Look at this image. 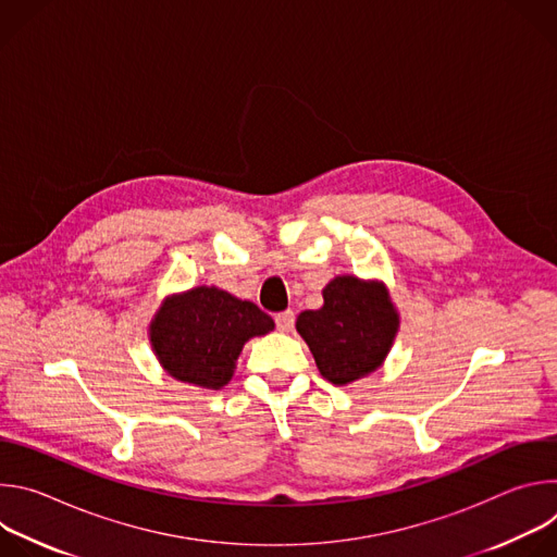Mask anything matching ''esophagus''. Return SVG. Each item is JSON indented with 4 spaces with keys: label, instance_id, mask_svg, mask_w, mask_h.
I'll use <instances>...</instances> for the list:
<instances>
[{
    "label": "esophagus",
    "instance_id": "1",
    "mask_svg": "<svg viewBox=\"0 0 557 557\" xmlns=\"http://www.w3.org/2000/svg\"><path fill=\"white\" fill-rule=\"evenodd\" d=\"M275 324H277V331H280V333H290L293 326H295V312H293V310H286V312L275 314Z\"/></svg>",
    "mask_w": 557,
    "mask_h": 557
}]
</instances>
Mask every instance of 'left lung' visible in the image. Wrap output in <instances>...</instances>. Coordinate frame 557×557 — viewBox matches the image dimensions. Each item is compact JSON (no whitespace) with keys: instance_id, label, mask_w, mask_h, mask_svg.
Instances as JSON below:
<instances>
[{"instance_id":"1","label":"left lung","mask_w":557,"mask_h":557,"mask_svg":"<svg viewBox=\"0 0 557 557\" xmlns=\"http://www.w3.org/2000/svg\"><path fill=\"white\" fill-rule=\"evenodd\" d=\"M322 295L324 306L299 312L295 329L320 374L333 385H350L383 366L401 317L381 280L337 275Z\"/></svg>"}]
</instances>
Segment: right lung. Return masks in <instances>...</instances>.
<instances>
[{
    "instance_id": "add662e5",
    "label": "right lung",
    "mask_w": 557,
    "mask_h": 557,
    "mask_svg": "<svg viewBox=\"0 0 557 557\" xmlns=\"http://www.w3.org/2000/svg\"><path fill=\"white\" fill-rule=\"evenodd\" d=\"M275 322L253 301L218 286H196L168 295L153 312L147 337L161 368L176 381L224 387L245 344L269 335Z\"/></svg>"
}]
</instances>
